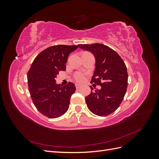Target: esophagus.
Segmentation results:
<instances>
[{"label": "esophagus", "instance_id": "esophagus-1", "mask_svg": "<svg viewBox=\"0 0 159 159\" xmlns=\"http://www.w3.org/2000/svg\"><path fill=\"white\" fill-rule=\"evenodd\" d=\"M75 88L77 89H79V88H81V85L80 84H75Z\"/></svg>", "mask_w": 159, "mask_h": 159}]
</instances>
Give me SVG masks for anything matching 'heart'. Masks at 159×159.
I'll list each match as a JSON object with an SVG mask.
<instances>
[{"mask_svg": "<svg viewBox=\"0 0 159 159\" xmlns=\"http://www.w3.org/2000/svg\"><path fill=\"white\" fill-rule=\"evenodd\" d=\"M74 78L78 82H83L85 80V74L83 72H77L74 75Z\"/></svg>", "mask_w": 159, "mask_h": 159, "instance_id": "heart-1", "label": "heart"}]
</instances>
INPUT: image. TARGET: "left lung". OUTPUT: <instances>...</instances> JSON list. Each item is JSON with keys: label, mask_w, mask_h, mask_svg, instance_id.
Masks as SVG:
<instances>
[{"label": "left lung", "mask_w": 159, "mask_h": 159, "mask_svg": "<svg viewBox=\"0 0 159 159\" xmlns=\"http://www.w3.org/2000/svg\"><path fill=\"white\" fill-rule=\"evenodd\" d=\"M82 50L91 52L95 58V69L91 83L102 88L85 97L90 111L101 117L113 113L125 95L128 74L125 64L117 53L102 44H80ZM91 90H93L91 87Z\"/></svg>", "instance_id": "8db88e82"}]
</instances>
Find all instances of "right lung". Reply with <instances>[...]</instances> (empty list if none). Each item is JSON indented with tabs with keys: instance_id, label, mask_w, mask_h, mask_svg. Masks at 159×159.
<instances>
[{
	"instance_id": "1",
	"label": "right lung",
	"mask_w": 159,
	"mask_h": 159,
	"mask_svg": "<svg viewBox=\"0 0 159 159\" xmlns=\"http://www.w3.org/2000/svg\"><path fill=\"white\" fill-rule=\"evenodd\" d=\"M78 48L66 45L48 48L36 57L28 72V89L33 103L47 117H59L69 108L75 86L69 82L61 87L56 84L55 78L60 71H66L69 54Z\"/></svg>"
}]
</instances>
